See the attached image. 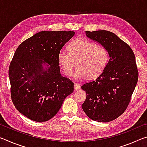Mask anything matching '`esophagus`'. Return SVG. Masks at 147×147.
Listing matches in <instances>:
<instances>
[{
  "mask_svg": "<svg viewBox=\"0 0 147 147\" xmlns=\"http://www.w3.org/2000/svg\"><path fill=\"white\" fill-rule=\"evenodd\" d=\"M74 90L75 91H77V90H79L80 89V85L78 84H74Z\"/></svg>",
  "mask_w": 147,
  "mask_h": 147,
  "instance_id": "esophagus-1",
  "label": "esophagus"
}]
</instances>
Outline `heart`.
I'll use <instances>...</instances> for the list:
<instances>
[{
	"instance_id": "heart-1",
	"label": "heart",
	"mask_w": 147,
	"mask_h": 147,
	"mask_svg": "<svg viewBox=\"0 0 147 147\" xmlns=\"http://www.w3.org/2000/svg\"><path fill=\"white\" fill-rule=\"evenodd\" d=\"M68 51L60 50L58 54L59 66L67 76H71L76 61L74 77L81 80L96 78L102 73L108 62L109 54L103 47L86 38H79L69 43Z\"/></svg>"
}]
</instances>
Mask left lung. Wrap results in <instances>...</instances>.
Wrapping results in <instances>:
<instances>
[{"instance_id":"1","label":"left lung","mask_w":147,"mask_h":147,"mask_svg":"<svg viewBox=\"0 0 147 147\" xmlns=\"http://www.w3.org/2000/svg\"><path fill=\"white\" fill-rule=\"evenodd\" d=\"M86 35L108 51L109 59L95 80L81 87L87 94L82 108L92 120L107 123L119 117L130 103L138 80L135 55L113 32L86 31Z\"/></svg>"}]
</instances>
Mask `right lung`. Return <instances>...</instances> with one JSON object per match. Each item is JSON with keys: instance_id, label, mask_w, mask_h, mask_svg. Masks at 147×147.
Segmentation results:
<instances>
[{"instance_id": "add662e5", "label": "right lung", "mask_w": 147, "mask_h": 147, "mask_svg": "<svg viewBox=\"0 0 147 147\" xmlns=\"http://www.w3.org/2000/svg\"><path fill=\"white\" fill-rule=\"evenodd\" d=\"M74 34L72 31H41L16 51L9 67L11 98L27 118L49 121L73 92L74 83L60 73L58 54Z\"/></svg>"}]
</instances>
